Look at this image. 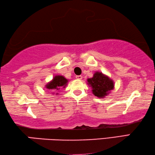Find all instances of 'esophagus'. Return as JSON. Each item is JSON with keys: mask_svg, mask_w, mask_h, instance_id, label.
<instances>
[{"mask_svg": "<svg viewBox=\"0 0 155 155\" xmlns=\"http://www.w3.org/2000/svg\"><path fill=\"white\" fill-rule=\"evenodd\" d=\"M76 79L78 80H82V75H76Z\"/></svg>", "mask_w": 155, "mask_h": 155, "instance_id": "1", "label": "esophagus"}]
</instances>
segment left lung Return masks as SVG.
<instances>
[{
    "mask_svg": "<svg viewBox=\"0 0 155 155\" xmlns=\"http://www.w3.org/2000/svg\"><path fill=\"white\" fill-rule=\"evenodd\" d=\"M88 84L92 88V93L99 98L104 97L114 88L113 81L101 72H95L93 77L87 79Z\"/></svg>",
    "mask_w": 155,
    "mask_h": 155,
    "instance_id": "8db88e82",
    "label": "left lung"
}]
</instances>
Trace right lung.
Instances as JSON below:
<instances>
[{
	"mask_svg": "<svg viewBox=\"0 0 155 155\" xmlns=\"http://www.w3.org/2000/svg\"><path fill=\"white\" fill-rule=\"evenodd\" d=\"M67 82L68 80L66 79L64 76L55 75L51 82L47 83L45 87L48 89L57 92L60 89H62V88H65L66 86L67 85ZM56 94H58V93Z\"/></svg>",
	"mask_w": 155,
	"mask_h": 155,
	"instance_id": "1",
	"label": "right lung"
}]
</instances>
